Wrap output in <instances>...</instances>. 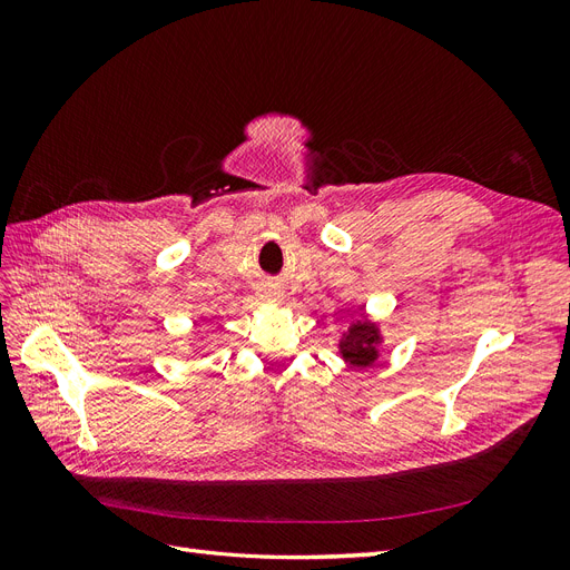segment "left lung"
<instances>
[{
    "mask_svg": "<svg viewBox=\"0 0 570 570\" xmlns=\"http://www.w3.org/2000/svg\"><path fill=\"white\" fill-rule=\"evenodd\" d=\"M381 342H383L381 327L371 323L366 316H361L358 321H354L350 325V331L342 335L340 354L344 361H347V364L364 368V366L375 364L377 356H381V352H377Z\"/></svg>",
    "mask_w": 570,
    "mask_h": 570,
    "instance_id": "left-lung-1",
    "label": "left lung"
}]
</instances>
